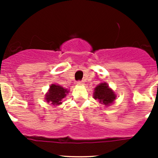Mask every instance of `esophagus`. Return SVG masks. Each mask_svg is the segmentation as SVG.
I'll return each mask as SVG.
<instances>
[{
	"label": "esophagus",
	"instance_id": "obj_1",
	"mask_svg": "<svg viewBox=\"0 0 158 158\" xmlns=\"http://www.w3.org/2000/svg\"><path fill=\"white\" fill-rule=\"evenodd\" d=\"M77 85H83V82H82V81H77Z\"/></svg>",
	"mask_w": 158,
	"mask_h": 158
}]
</instances>
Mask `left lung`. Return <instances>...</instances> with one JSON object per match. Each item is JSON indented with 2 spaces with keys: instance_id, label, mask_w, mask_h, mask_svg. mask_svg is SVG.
<instances>
[{
  "instance_id": "obj_1",
  "label": "left lung",
  "mask_w": 158,
  "mask_h": 158,
  "mask_svg": "<svg viewBox=\"0 0 158 158\" xmlns=\"http://www.w3.org/2000/svg\"><path fill=\"white\" fill-rule=\"evenodd\" d=\"M115 98V94L111 89L109 88V85L106 83H101L95 87L94 98L98 99L101 104L109 106L114 101Z\"/></svg>"
}]
</instances>
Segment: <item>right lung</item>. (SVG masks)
Here are the masks:
<instances>
[{"label":"right lung","instance_id":"add662e5","mask_svg":"<svg viewBox=\"0 0 158 158\" xmlns=\"http://www.w3.org/2000/svg\"><path fill=\"white\" fill-rule=\"evenodd\" d=\"M67 93V89H65L60 85L52 84L50 85V89L45 98L47 102H50L53 106H58L61 104L62 99L65 98Z\"/></svg>","mask_w":158,"mask_h":158}]
</instances>
